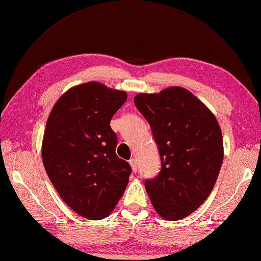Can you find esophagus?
Listing matches in <instances>:
<instances>
[{"instance_id": "34e87169", "label": "esophagus", "mask_w": 261, "mask_h": 261, "mask_svg": "<svg viewBox=\"0 0 261 261\" xmlns=\"http://www.w3.org/2000/svg\"><path fill=\"white\" fill-rule=\"evenodd\" d=\"M129 164H130L133 171L136 172V171H137V162H136L135 159H130V160H129Z\"/></svg>"}]
</instances>
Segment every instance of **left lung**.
<instances>
[{"mask_svg": "<svg viewBox=\"0 0 261 261\" xmlns=\"http://www.w3.org/2000/svg\"><path fill=\"white\" fill-rule=\"evenodd\" d=\"M134 102L150 124L161 158V171L145 189L161 217L178 221L208 197L222 167L224 148L214 114L181 87L138 93Z\"/></svg>", "mask_w": 261, "mask_h": 261, "instance_id": "1", "label": "left lung"}]
</instances>
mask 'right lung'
<instances>
[{"label":"right lung","instance_id":"obj_1","mask_svg":"<svg viewBox=\"0 0 261 261\" xmlns=\"http://www.w3.org/2000/svg\"><path fill=\"white\" fill-rule=\"evenodd\" d=\"M127 93L91 81L68 89L53 107L42 163L61 198L79 215L102 220L123 196L132 169L116 154L110 120Z\"/></svg>","mask_w":261,"mask_h":261}]
</instances>
